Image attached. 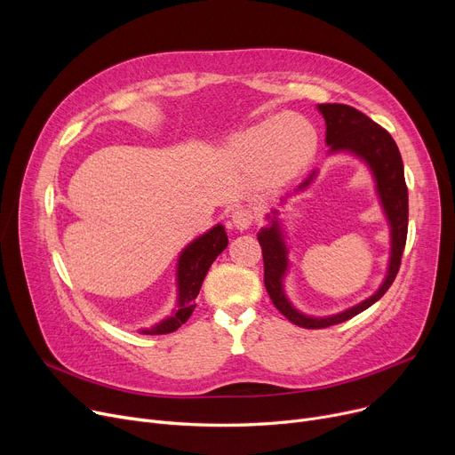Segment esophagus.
<instances>
[{"instance_id":"34e87169","label":"esophagus","mask_w":455,"mask_h":455,"mask_svg":"<svg viewBox=\"0 0 455 455\" xmlns=\"http://www.w3.org/2000/svg\"><path fill=\"white\" fill-rule=\"evenodd\" d=\"M254 220H256V214L251 208H237L232 212V223L237 230L249 228L254 223Z\"/></svg>"}]
</instances>
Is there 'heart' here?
Here are the masks:
<instances>
[{"label": "heart", "mask_w": 455, "mask_h": 455, "mask_svg": "<svg viewBox=\"0 0 455 455\" xmlns=\"http://www.w3.org/2000/svg\"><path fill=\"white\" fill-rule=\"evenodd\" d=\"M316 132L296 115H280L241 133L234 142V157L252 168H263L265 173L283 180L296 175L315 156Z\"/></svg>", "instance_id": "b5f03b06"}]
</instances>
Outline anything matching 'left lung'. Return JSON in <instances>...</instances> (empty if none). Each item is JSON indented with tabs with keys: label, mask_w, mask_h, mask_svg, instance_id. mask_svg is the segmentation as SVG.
Wrapping results in <instances>:
<instances>
[{
	"label": "left lung",
	"mask_w": 455,
	"mask_h": 455,
	"mask_svg": "<svg viewBox=\"0 0 455 455\" xmlns=\"http://www.w3.org/2000/svg\"><path fill=\"white\" fill-rule=\"evenodd\" d=\"M318 109L325 118V142L331 146V151H351V154L364 159L375 175L377 192L391 227V256L387 265V276L373 296L335 316L311 318L298 313L283 294L282 280L287 270V247L276 218H272V225L261 228L258 234L263 254L265 289L272 299V304H275V307L289 322L306 329H322L342 323L356 316L358 313L366 311L377 299H380L397 276L408 235V188L404 180L401 151L395 140L391 139V135L382 126L373 123L370 116L351 106L320 104ZM313 175L304 185H299V190L311 183Z\"/></svg>",
	"instance_id": "obj_1"
}]
</instances>
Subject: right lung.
Here are the masks:
<instances>
[{
	"mask_svg": "<svg viewBox=\"0 0 455 455\" xmlns=\"http://www.w3.org/2000/svg\"><path fill=\"white\" fill-rule=\"evenodd\" d=\"M227 245H228V237L221 225L214 227L204 235L192 241V243L183 251V254H180L179 265H177V285H179L177 307L179 309L170 318L157 323L156 327L142 331L144 335H168V332L177 331L192 316L197 306L196 298L201 291L206 272L210 265L214 263V259L227 249Z\"/></svg>",
	"mask_w": 455,
	"mask_h": 455,
	"instance_id": "add662e5",
	"label": "right lung"
}]
</instances>
